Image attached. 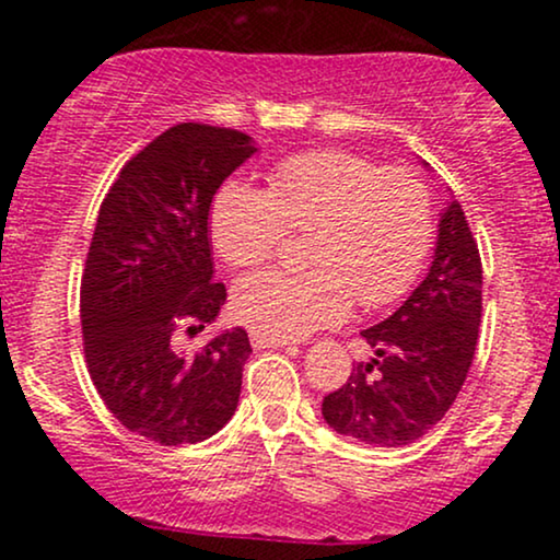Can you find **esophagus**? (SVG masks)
Here are the masks:
<instances>
[{
	"instance_id": "34e87169",
	"label": "esophagus",
	"mask_w": 560,
	"mask_h": 560,
	"mask_svg": "<svg viewBox=\"0 0 560 560\" xmlns=\"http://www.w3.org/2000/svg\"><path fill=\"white\" fill-rule=\"evenodd\" d=\"M249 339H253L255 350H266V347H284V345H289V339H284V337H271V334H260V331L249 334Z\"/></svg>"
}]
</instances>
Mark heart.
<instances>
[{
	"label": "heart",
	"mask_w": 560,
	"mask_h": 560,
	"mask_svg": "<svg viewBox=\"0 0 560 560\" xmlns=\"http://www.w3.org/2000/svg\"><path fill=\"white\" fill-rule=\"evenodd\" d=\"M307 231L305 271H262L234 287L236 318L271 337H302L339 324L352 300L384 307L416 284L434 240V205L416 173L382 168L345 150L284 158L268 189L229 182L210 210L223 262L260 268L289 231Z\"/></svg>",
	"instance_id": "1"
}]
</instances>
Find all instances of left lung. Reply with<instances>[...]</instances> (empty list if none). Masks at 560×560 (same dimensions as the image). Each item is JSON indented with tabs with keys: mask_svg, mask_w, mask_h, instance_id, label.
Instances as JSON below:
<instances>
[{
	"mask_svg": "<svg viewBox=\"0 0 560 560\" xmlns=\"http://www.w3.org/2000/svg\"><path fill=\"white\" fill-rule=\"evenodd\" d=\"M481 324V258L458 202L442 213L427 279L382 324L363 329L376 358L324 397L334 432L376 447L410 445L445 419L471 369Z\"/></svg>",
	"mask_w": 560,
	"mask_h": 560,
	"instance_id": "left-lung-1",
	"label": "left lung"
}]
</instances>
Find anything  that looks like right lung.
Listing matches in <instances>:
<instances>
[{
  "instance_id": "1",
  "label": "right lung",
  "mask_w": 560,
  "mask_h": 560,
  "mask_svg": "<svg viewBox=\"0 0 560 560\" xmlns=\"http://www.w3.org/2000/svg\"><path fill=\"white\" fill-rule=\"evenodd\" d=\"M253 152L236 128L173 126L120 168L96 215L81 279L86 369L115 419L158 445L208 440L240 402L247 331L218 334L189 355L182 339L226 302L210 202Z\"/></svg>"
}]
</instances>
